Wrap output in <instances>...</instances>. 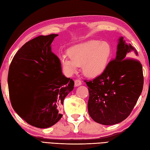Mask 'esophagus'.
Returning <instances> with one entry per match:
<instances>
[{
  "mask_svg": "<svg viewBox=\"0 0 150 150\" xmlns=\"http://www.w3.org/2000/svg\"><path fill=\"white\" fill-rule=\"evenodd\" d=\"M81 84H82V82L80 80H75V87L79 86H81Z\"/></svg>",
  "mask_w": 150,
  "mask_h": 150,
  "instance_id": "esophagus-1",
  "label": "esophagus"
}]
</instances>
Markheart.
I'll return each mask as SVG.
<instances>
[{"instance_id": "obj_1", "label": "heart", "mask_w": 150, "mask_h": 150, "mask_svg": "<svg viewBox=\"0 0 150 150\" xmlns=\"http://www.w3.org/2000/svg\"><path fill=\"white\" fill-rule=\"evenodd\" d=\"M111 54V47L107 41L98 40L76 44L68 50V57L60 59L62 68L72 75L82 65L84 74L88 77L101 75L106 69Z\"/></svg>"}]
</instances>
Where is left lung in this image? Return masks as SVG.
<instances>
[{"mask_svg": "<svg viewBox=\"0 0 150 150\" xmlns=\"http://www.w3.org/2000/svg\"><path fill=\"white\" fill-rule=\"evenodd\" d=\"M138 53L123 37L118 40L116 57L105 71L88 86V113L95 122L113 125L128 117L141 95L144 77L142 66L132 57Z\"/></svg>", "mask_w": 150, "mask_h": 150, "instance_id": "1", "label": "left lung"}]
</instances>
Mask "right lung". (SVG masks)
Segmentation results:
<instances>
[{
    "label": "right lung",
    "mask_w": 150,
    "mask_h": 150,
    "mask_svg": "<svg viewBox=\"0 0 150 150\" xmlns=\"http://www.w3.org/2000/svg\"><path fill=\"white\" fill-rule=\"evenodd\" d=\"M57 34L28 41L15 54L9 66L8 83L11 106L30 125L47 128L61 119L65 97L74 82L63 75L59 59L52 52Z\"/></svg>",
    "instance_id": "1"
}]
</instances>
